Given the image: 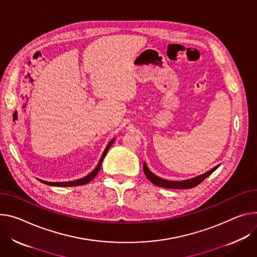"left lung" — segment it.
<instances>
[{
    "label": "left lung",
    "instance_id": "obj_1",
    "mask_svg": "<svg viewBox=\"0 0 257 257\" xmlns=\"http://www.w3.org/2000/svg\"><path fill=\"white\" fill-rule=\"evenodd\" d=\"M219 167V165L215 166L214 168H212L211 170L207 171L204 174H201L199 176H196L194 178L191 179H185V180H180V181H172V180H166L163 179L157 175H155L152 171H150V169L148 168L146 162L144 163V172L147 176V178L155 185L161 186V188H165V189H177V190H183V189H192L194 186L198 185L199 183H201L206 177H208L210 174H211L213 171H215L217 168Z\"/></svg>",
    "mask_w": 257,
    "mask_h": 257
}]
</instances>
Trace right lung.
I'll return each instance as SVG.
<instances>
[{
  "label": "right lung",
  "instance_id": "1",
  "mask_svg": "<svg viewBox=\"0 0 257 257\" xmlns=\"http://www.w3.org/2000/svg\"><path fill=\"white\" fill-rule=\"evenodd\" d=\"M113 142H114V138H112L111 141L108 143V145L106 146V148H105V150H104V152H103V154H102V156H101V158H100V160H99V162H98L97 166L95 167V169L93 170L91 173H89L87 176H85V177H83V178H81V179L74 180V181H64V182H49V181H45V180H41V179H39V180H40L41 182L45 183V184H47V185H53V186H78V185H83V184H86V183L90 182L93 178H94V177L97 175V173L99 172L100 167H101V164H102V161H103L105 155L107 154V152H108L110 146L113 144Z\"/></svg>",
  "mask_w": 257,
  "mask_h": 257
}]
</instances>
